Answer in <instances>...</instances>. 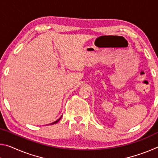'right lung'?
Masks as SVG:
<instances>
[{
    "label": "right lung",
    "instance_id": "right-lung-1",
    "mask_svg": "<svg viewBox=\"0 0 158 158\" xmlns=\"http://www.w3.org/2000/svg\"><path fill=\"white\" fill-rule=\"evenodd\" d=\"M61 117H62V116H61ZM61 117L60 118H58V119L57 120V121H54V122H53V123H51L50 125H53V124H56V123H58V121H60V119L61 118Z\"/></svg>",
    "mask_w": 158,
    "mask_h": 158
}]
</instances>
